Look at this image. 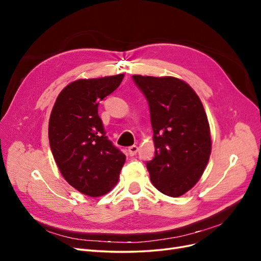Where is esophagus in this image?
Returning a JSON list of instances; mask_svg holds the SVG:
<instances>
[{
    "mask_svg": "<svg viewBox=\"0 0 261 261\" xmlns=\"http://www.w3.org/2000/svg\"><path fill=\"white\" fill-rule=\"evenodd\" d=\"M137 151H138V147H137L136 145H133V146H130V147L128 148V153H129L130 156L135 155V154L137 153Z\"/></svg>",
    "mask_w": 261,
    "mask_h": 261,
    "instance_id": "obj_1",
    "label": "esophagus"
}]
</instances>
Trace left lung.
I'll return each instance as SVG.
<instances>
[{"mask_svg":"<svg viewBox=\"0 0 261 261\" xmlns=\"http://www.w3.org/2000/svg\"><path fill=\"white\" fill-rule=\"evenodd\" d=\"M146 97L153 129L154 156L146 163L154 187L178 197L204 171L211 152L208 118L193 88L175 77L134 75Z\"/></svg>","mask_w":261,"mask_h":261,"instance_id":"1","label":"left lung"}]
</instances>
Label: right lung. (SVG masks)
<instances>
[{"label":"right lung","mask_w":261,"mask_h":261,"mask_svg":"<svg viewBox=\"0 0 261 261\" xmlns=\"http://www.w3.org/2000/svg\"><path fill=\"white\" fill-rule=\"evenodd\" d=\"M124 74L70 83L52 109L49 141L58 167L69 185L90 197L115 186L126 156L106 136L99 102L112 93Z\"/></svg>","instance_id":"1"}]
</instances>
